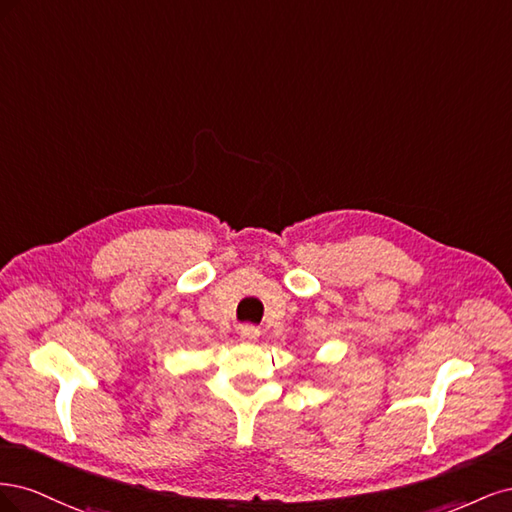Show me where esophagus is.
Masks as SVG:
<instances>
[{
	"instance_id": "esophagus-1",
	"label": "esophagus",
	"mask_w": 512,
	"mask_h": 512,
	"mask_svg": "<svg viewBox=\"0 0 512 512\" xmlns=\"http://www.w3.org/2000/svg\"><path fill=\"white\" fill-rule=\"evenodd\" d=\"M239 335H241L243 342L252 344V342H256V339H258L260 331H258V327H254V324H241V327H239Z\"/></svg>"
}]
</instances>
